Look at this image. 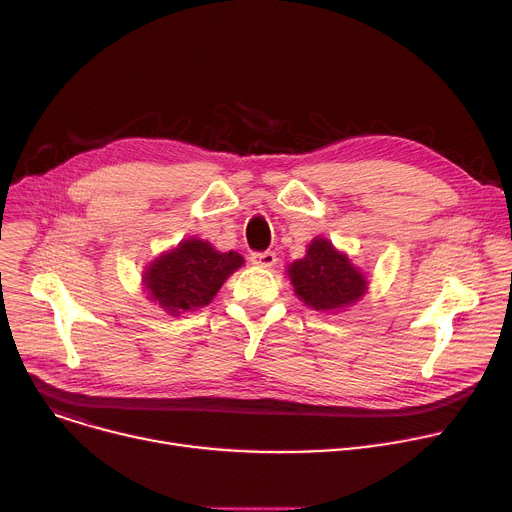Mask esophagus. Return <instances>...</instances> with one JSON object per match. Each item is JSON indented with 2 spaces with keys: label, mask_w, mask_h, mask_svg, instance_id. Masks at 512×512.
Wrapping results in <instances>:
<instances>
[{
  "label": "esophagus",
  "mask_w": 512,
  "mask_h": 512,
  "mask_svg": "<svg viewBox=\"0 0 512 512\" xmlns=\"http://www.w3.org/2000/svg\"><path fill=\"white\" fill-rule=\"evenodd\" d=\"M275 253L273 251H255L251 253V263L259 265V267H271L275 265Z\"/></svg>",
  "instance_id": "34e87169"
}]
</instances>
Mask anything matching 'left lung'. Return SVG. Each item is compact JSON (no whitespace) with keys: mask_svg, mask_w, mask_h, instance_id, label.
<instances>
[{"mask_svg":"<svg viewBox=\"0 0 512 512\" xmlns=\"http://www.w3.org/2000/svg\"><path fill=\"white\" fill-rule=\"evenodd\" d=\"M290 280L300 300L314 310H337L357 302L367 288L365 275L327 239L310 243L306 257L290 265Z\"/></svg>","mask_w":512,"mask_h":512,"instance_id":"1","label":"left lung"}]
</instances>
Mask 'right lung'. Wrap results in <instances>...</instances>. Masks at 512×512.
Here are the masks:
<instances>
[{
  "instance_id": "add662e5",
  "label": "right lung",
  "mask_w": 512,
  "mask_h": 512,
  "mask_svg": "<svg viewBox=\"0 0 512 512\" xmlns=\"http://www.w3.org/2000/svg\"><path fill=\"white\" fill-rule=\"evenodd\" d=\"M243 265L235 251L218 253L210 243L190 239L153 261L145 273V284L153 300L171 312L206 306L226 277Z\"/></svg>"
}]
</instances>
